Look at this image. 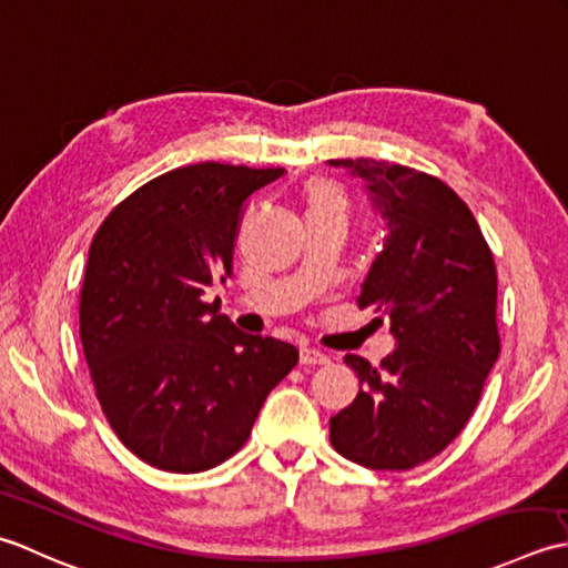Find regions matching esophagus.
<instances>
[{
  "label": "esophagus",
  "instance_id": "esophagus-1",
  "mask_svg": "<svg viewBox=\"0 0 568 568\" xmlns=\"http://www.w3.org/2000/svg\"><path fill=\"white\" fill-rule=\"evenodd\" d=\"M298 361L301 365H328L331 357L326 353H321L316 348H308V345H304L298 353Z\"/></svg>",
  "mask_w": 568,
  "mask_h": 568
}]
</instances>
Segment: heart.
Returning <instances> with one entry per match:
<instances>
[{
	"label": "heart",
	"mask_w": 568,
	"mask_h": 568,
	"mask_svg": "<svg viewBox=\"0 0 568 568\" xmlns=\"http://www.w3.org/2000/svg\"><path fill=\"white\" fill-rule=\"evenodd\" d=\"M304 203L308 215H343L348 213V193L333 179H314L306 183Z\"/></svg>",
	"instance_id": "obj_1"
}]
</instances>
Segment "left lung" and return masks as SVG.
<instances>
[{
	"label": "left lung",
	"instance_id": "left-lung-1",
	"mask_svg": "<svg viewBox=\"0 0 568 568\" xmlns=\"http://www.w3.org/2000/svg\"><path fill=\"white\" fill-rule=\"evenodd\" d=\"M331 164L367 181L385 217V250L357 308L389 321L397 338L377 367L345 355L363 387L331 419V444L365 468L409 470L463 432L500 355L495 260L470 207L442 179L375 159Z\"/></svg>",
	"mask_w": 568,
	"mask_h": 568
}]
</instances>
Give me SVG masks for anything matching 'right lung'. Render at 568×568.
<instances>
[{
	"instance_id": "1",
	"label": "right lung",
	"mask_w": 568,
	"mask_h": 568,
	"mask_svg": "<svg viewBox=\"0 0 568 568\" xmlns=\"http://www.w3.org/2000/svg\"><path fill=\"white\" fill-rule=\"evenodd\" d=\"M284 169L203 161L126 195L90 242L80 343L112 432L136 458L201 473L235 456L294 345L237 331L207 286L233 272L242 205Z\"/></svg>"
}]
</instances>
